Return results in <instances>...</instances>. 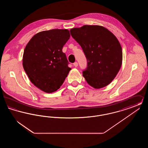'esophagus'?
Wrapping results in <instances>:
<instances>
[{
  "label": "esophagus",
  "mask_w": 148,
  "mask_h": 148,
  "mask_svg": "<svg viewBox=\"0 0 148 148\" xmlns=\"http://www.w3.org/2000/svg\"><path fill=\"white\" fill-rule=\"evenodd\" d=\"M73 65H74V66L77 67V65H78V64H77V62H75V63H74Z\"/></svg>",
  "instance_id": "esophagus-1"
}]
</instances>
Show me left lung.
<instances>
[{"label": "left lung", "instance_id": "obj_1", "mask_svg": "<svg viewBox=\"0 0 148 148\" xmlns=\"http://www.w3.org/2000/svg\"><path fill=\"white\" fill-rule=\"evenodd\" d=\"M70 32L86 58L87 67L83 71L86 82L95 89L109 84L122 64V49L117 38L100 25H85Z\"/></svg>", "mask_w": 148, "mask_h": 148}]
</instances>
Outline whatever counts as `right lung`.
<instances>
[{
	"label": "right lung",
	"instance_id": "add662e5",
	"mask_svg": "<svg viewBox=\"0 0 148 148\" xmlns=\"http://www.w3.org/2000/svg\"><path fill=\"white\" fill-rule=\"evenodd\" d=\"M71 35L67 29H51L35 34L24 51L23 65L30 82L43 92H56L71 68L64 45Z\"/></svg>",
	"mask_w": 148,
	"mask_h": 148
}]
</instances>
